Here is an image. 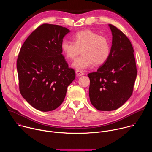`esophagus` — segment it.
I'll list each match as a JSON object with an SVG mask.
<instances>
[{
  "label": "esophagus",
  "mask_w": 152,
  "mask_h": 152,
  "mask_svg": "<svg viewBox=\"0 0 152 152\" xmlns=\"http://www.w3.org/2000/svg\"><path fill=\"white\" fill-rule=\"evenodd\" d=\"M76 75H77V76H82L83 75H84V73H83V72H82V70H77L76 71Z\"/></svg>",
  "instance_id": "1"
}]
</instances>
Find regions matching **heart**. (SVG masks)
I'll return each instance as SVG.
<instances>
[{"label":"heart","mask_w":152,"mask_h":152,"mask_svg":"<svg viewBox=\"0 0 152 152\" xmlns=\"http://www.w3.org/2000/svg\"><path fill=\"white\" fill-rule=\"evenodd\" d=\"M73 41L64 39L61 44L62 55L67 59H74L82 51V55L72 64L77 70H84L94 64L100 66L109 58L111 53L110 41L106 37L86 29L76 32Z\"/></svg>","instance_id":"obj_1"}]
</instances>
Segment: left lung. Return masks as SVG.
I'll use <instances>...</instances> for the list:
<instances>
[{
	"label": "left lung",
	"instance_id": "1",
	"mask_svg": "<svg viewBox=\"0 0 152 152\" xmlns=\"http://www.w3.org/2000/svg\"><path fill=\"white\" fill-rule=\"evenodd\" d=\"M109 26L113 34L110 56L96 72L88 74L91 103L103 111L115 110L131 97L137 75L131 41L117 27Z\"/></svg>",
	"mask_w": 152,
	"mask_h": 152
}]
</instances>
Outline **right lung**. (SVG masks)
<instances>
[{
    "instance_id": "right-lung-1",
    "label": "right lung",
    "mask_w": 152,
    "mask_h": 152,
    "mask_svg": "<svg viewBox=\"0 0 152 152\" xmlns=\"http://www.w3.org/2000/svg\"><path fill=\"white\" fill-rule=\"evenodd\" d=\"M69 32V29L59 25L42 24L20 49L17 61L19 90L39 111L58 107L75 78V70L69 67L61 49L62 39Z\"/></svg>"
}]
</instances>
